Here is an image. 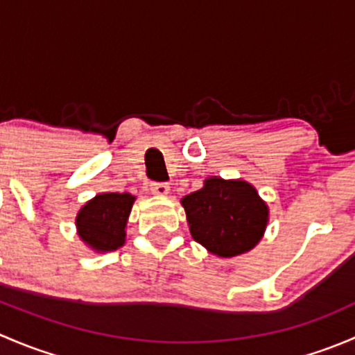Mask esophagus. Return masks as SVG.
Listing matches in <instances>:
<instances>
[{"label": "esophagus", "instance_id": "esophagus-1", "mask_svg": "<svg viewBox=\"0 0 355 355\" xmlns=\"http://www.w3.org/2000/svg\"><path fill=\"white\" fill-rule=\"evenodd\" d=\"M149 189H151L153 194L157 196H166L168 192H170V185H168L166 182H151V184H149Z\"/></svg>", "mask_w": 355, "mask_h": 355}]
</instances>
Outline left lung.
Here are the masks:
<instances>
[{"label":"left lung","instance_id":"obj_1","mask_svg":"<svg viewBox=\"0 0 355 355\" xmlns=\"http://www.w3.org/2000/svg\"><path fill=\"white\" fill-rule=\"evenodd\" d=\"M196 242L221 257H234L261 241L268 207L242 180L207 178L200 191L182 199Z\"/></svg>","mask_w":355,"mask_h":355}]
</instances>
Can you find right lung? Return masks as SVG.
<instances>
[{
	"label": "right lung",
	"mask_w": 355,
	"mask_h": 355,
	"mask_svg": "<svg viewBox=\"0 0 355 355\" xmlns=\"http://www.w3.org/2000/svg\"><path fill=\"white\" fill-rule=\"evenodd\" d=\"M135 198L108 192L89 200L77 214L78 235L96 250H114L123 245L125 225Z\"/></svg>",
	"instance_id": "1"
}]
</instances>
